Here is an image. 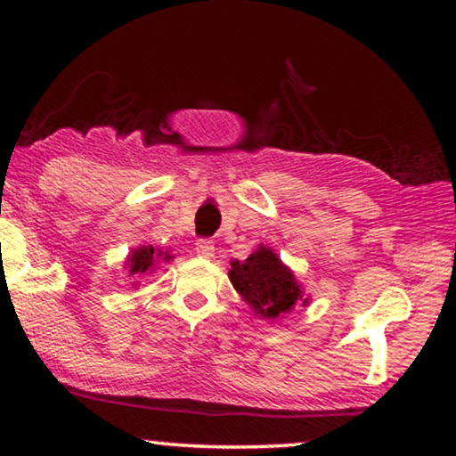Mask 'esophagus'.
Listing matches in <instances>:
<instances>
[{"instance_id":"obj_1","label":"esophagus","mask_w":456,"mask_h":456,"mask_svg":"<svg viewBox=\"0 0 456 456\" xmlns=\"http://www.w3.org/2000/svg\"><path fill=\"white\" fill-rule=\"evenodd\" d=\"M195 251L199 257H207L211 259L215 256V245L211 239H199V241L195 243Z\"/></svg>"}]
</instances>
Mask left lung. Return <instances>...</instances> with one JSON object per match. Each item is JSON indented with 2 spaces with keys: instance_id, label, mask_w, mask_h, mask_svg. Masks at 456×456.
I'll return each mask as SVG.
<instances>
[{
  "instance_id": "obj_1",
  "label": "left lung",
  "mask_w": 456,
  "mask_h": 456,
  "mask_svg": "<svg viewBox=\"0 0 456 456\" xmlns=\"http://www.w3.org/2000/svg\"><path fill=\"white\" fill-rule=\"evenodd\" d=\"M229 280L264 320L283 318L297 304H307L302 283H297L291 269L265 245H259L245 261H231Z\"/></svg>"
}]
</instances>
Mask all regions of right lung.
<instances>
[{
  "label": "right lung",
  "instance_id": "1",
  "mask_svg": "<svg viewBox=\"0 0 456 456\" xmlns=\"http://www.w3.org/2000/svg\"><path fill=\"white\" fill-rule=\"evenodd\" d=\"M168 259H171L168 253H165L163 256V251L154 249L152 245L136 247V249H133V253H130L128 261H126L128 273L133 277H142L146 273H152L160 261H168Z\"/></svg>",
  "mask_w": 456,
  "mask_h": 456
}]
</instances>
